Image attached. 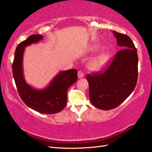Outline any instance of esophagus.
I'll use <instances>...</instances> for the list:
<instances>
[{
    "label": "esophagus",
    "mask_w": 152,
    "mask_h": 152,
    "mask_svg": "<svg viewBox=\"0 0 152 152\" xmlns=\"http://www.w3.org/2000/svg\"><path fill=\"white\" fill-rule=\"evenodd\" d=\"M78 78H83V76H84V74H83L82 71L80 70L78 72Z\"/></svg>",
    "instance_id": "34e87169"
}]
</instances>
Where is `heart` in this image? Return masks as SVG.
Listing matches in <instances>:
<instances>
[{
    "mask_svg": "<svg viewBox=\"0 0 152 152\" xmlns=\"http://www.w3.org/2000/svg\"><path fill=\"white\" fill-rule=\"evenodd\" d=\"M99 50V48L96 46H92L90 48V51L91 52H96ZM110 56L109 53H103L100 54L99 56L96 57L95 59H93L89 64V69L93 71H97L102 69L104 67L106 64L108 63V61L110 59Z\"/></svg>",
    "mask_w": 152,
    "mask_h": 152,
    "instance_id": "b5f03b06",
    "label": "heart"
}]
</instances>
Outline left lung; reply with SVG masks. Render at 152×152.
Wrapping results in <instances>:
<instances>
[{"instance_id":"obj_1","label":"left lung","mask_w":152,"mask_h":152,"mask_svg":"<svg viewBox=\"0 0 152 152\" xmlns=\"http://www.w3.org/2000/svg\"><path fill=\"white\" fill-rule=\"evenodd\" d=\"M113 33L122 49L103 72L87 76L90 101L103 110L121 104L134 91L138 80V55L133 41L126 34Z\"/></svg>"}]
</instances>
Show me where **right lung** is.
Segmentation results:
<instances>
[{"label":"right lung","mask_w":152,"mask_h":152,"mask_svg":"<svg viewBox=\"0 0 152 152\" xmlns=\"http://www.w3.org/2000/svg\"><path fill=\"white\" fill-rule=\"evenodd\" d=\"M42 38L41 34H33L18 44L12 64V72L19 95L25 104L41 114H53L65 107L67 90L77 81L78 72L76 69L60 72L43 89H36L28 85L23 72L22 62L25 48L38 42Z\"/></svg>","instance_id":"right-lung-1"}]
</instances>
